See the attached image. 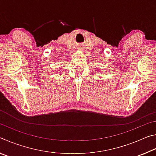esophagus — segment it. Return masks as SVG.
<instances>
[{
  "instance_id": "1",
  "label": "esophagus",
  "mask_w": 156,
  "mask_h": 156,
  "mask_svg": "<svg viewBox=\"0 0 156 156\" xmlns=\"http://www.w3.org/2000/svg\"><path fill=\"white\" fill-rule=\"evenodd\" d=\"M78 48H80V49H82V48H83V47H82V46H81V47H78Z\"/></svg>"
}]
</instances>
